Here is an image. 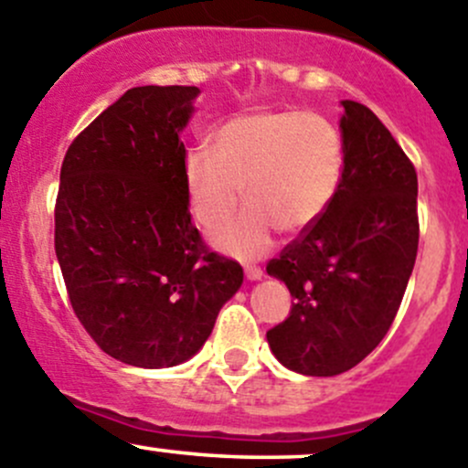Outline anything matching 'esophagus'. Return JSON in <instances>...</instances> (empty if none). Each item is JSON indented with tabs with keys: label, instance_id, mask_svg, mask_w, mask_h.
<instances>
[{
	"label": "esophagus",
	"instance_id": "34e87169",
	"mask_svg": "<svg viewBox=\"0 0 468 468\" xmlns=\"http://www.w3.org/2000/svg\"><path fill=\"white\" fill-rule=\"evenodd\" d=\"M244 276H247L249 281H261L262 269L256 267V264H247V267H244Z\"/></svg>",
	"mask_w": 468,
	"mask_h": 468
}]
</instances>
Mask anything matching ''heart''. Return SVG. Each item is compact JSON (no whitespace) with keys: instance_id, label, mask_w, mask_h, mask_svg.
Returning a JSON list of instances; mask_svg holds the SVG:
<instances>
[{"instance_id":"obj_1","label":"heart","mask_w":468,"mask_h":468,"mask_svg":"<svg viewBox=\"0 0 468 468\" xmlns=\"http://www.w3.org/2000/svg\"><path fill=\"white\" fill-rule=\"evenodd\" d=\"M342 135L319 112L253 111L233 117L206 146L186 158V187L195 219L215 229L229 219L244 190L247 207L215 233L217 249L235 258H258L273 230H308L337 192Z\"/></svg>"}]
</instances>
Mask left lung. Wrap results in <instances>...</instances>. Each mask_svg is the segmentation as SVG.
<instances>
[{"mask_svg": "<svg viewBox=\"0 0 468 468\" xmlns=\"http://www.w3.org/2000/svg\"><path fill=\"white\" fill-rule=\"evenodd\" d=\"M344 167L333 201L267 273L294 296L267 342L287 369L337 376L380 344L419 249L417 169L378 117L342 101Z\"/></svg>", "mask_w": 468, "mask_h": 468, "instance_id": "left-lung-1", "label": "left lung"}]
</instances>
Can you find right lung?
Wrapping results in <instances>:
<instances>
[{"instance_id": "add662e5", "label": "right lung", "mask_w": 468, "mask_h": 468, "mask_svg": "<svg viewBox=\"0 0 468 468\" xmlns=\"http://www.w3.org/2000/svg\"><path fill=\"white\" fill-rule=\"evenodd\" d=\"M195 86L131 88L74 138L60 167L54 247L74 314L103 353L160 369L190 360L239 262L192 224L186 144Z\"/></svg>"}]
</instances>
